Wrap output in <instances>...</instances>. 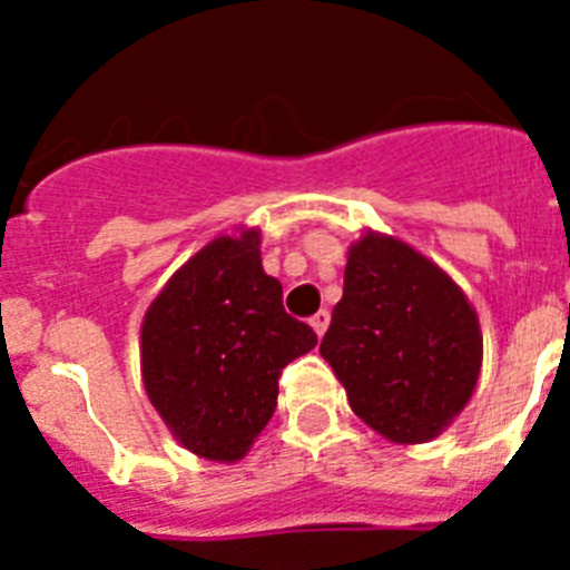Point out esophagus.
Here are the masks:
<instances>
[{
	"mask_svg": "<svg viewBox=\"0 0 570 570\" xmlns=\"http://www.w3.org/2000/svg\"><path fill=\"white\" fill-rule=\"evenodd\" d=\"M328 322H331V314L322 308V311H316L314 316H311V328L316 331V336H322L325 331H328Z\"/></svg>",
	"mask_w": 570,
	"mask_h": 570,
	"instance_id": "obj_1",
	"label": "esophagus"
}]
</instances>
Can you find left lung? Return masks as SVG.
<instances>
[{
    "label": "left lung",
    "instance_id": "obj_1",
    "mask_svg": "<svg viewBox=\"0 0 570 570\" xmlns=\"http://www.w3.org/2000/svg\"><path fill=\"white\" fill-rule=\"evenodd\" d=\"M320 354L365 425L400 445L434 440L471 400L482 365L476 311L451 276L394 236L351 245Z\"/></svg>",
    "mask_w": 570,
    "mask_h": 570
}]
</instances>
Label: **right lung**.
Segmentation results:
<instances>
[{"label": "right lung", "mask_w": 570, "mask_h": 570, "mask_svg": "<svg viewBox=\"0 0 570 570\" xmlns=\"http://www.w3.org/2000/svg\"><path fill=\"white\" fill-rule=\"evenodd\" d=\"M316 345L262 271L259 230L216 236L150 302L142 382L190 454L236 462L274 416L282 367Z\"/></svg>", "instance_id": "obj_1"}]
</instances>
